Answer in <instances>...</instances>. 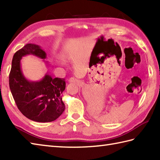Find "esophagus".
Segmentation results:
<instances>
[{"mask_svg":"<svg viewBox=\"0 0 160 160\" xmlns=\"http://www.w3.org/2000/svg\"><path fill=\"white\" fill-rule=\"evenodd\" d=\"M78 80L76 79V78H70L69 79H68V82H78Z\"/></svg>","mask_w":160,"mask_h":160,"instance_id":"obj_1","label":"esophagus"}]
</instances>
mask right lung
I'll list each match as a JSON object with an SVG mask.
<instances>
[{"label": "right lung", "instance_id": "1", "mask_svg": "<svg viewBox=\"0 0 160 160\" xmlns=\"http://www.w3.org/2000/svg\"><path fill=\"white\" fill-rule=\"evenodd\" d=\"M37 56L46 64V53L41 46L27 43L15 52L9 76V89L20 112L29 119L46 123L57 119L63 113L65 105L62 93L66 87L64 78H53L47 73L39 81L28 80L23 75L21 60L24 56Z\"/></svg>", "mask_w": 160, "mask_h": 160}]
</instances>
